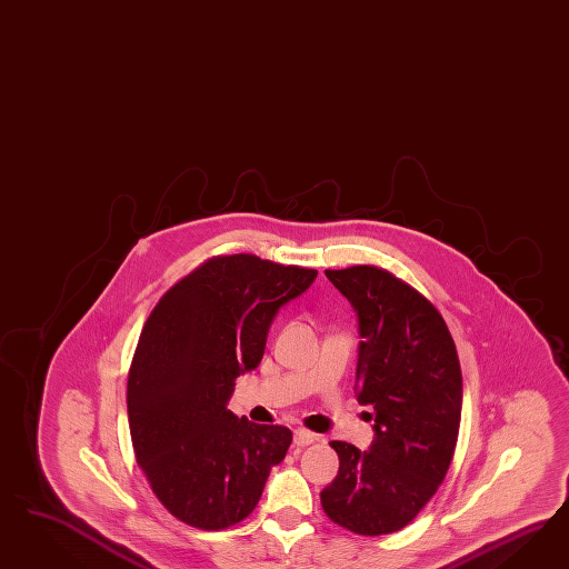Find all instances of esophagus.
Listing matches in <instances>:
<instances>
[{"instance_id":"obj_1","label":"esophagus","mask_w":569,"mask_h":569,"mask_svg":"<svg viewBox=\"0 0 569 569\" xmlns=\"http://www.w3.org/2000/svg\"><path fill=\"white\" fill-rule=\"evenodd\" d=\"M315 440H317V433H312V431L305 430V428L293 430V445L296 447H309Z\"/></svg>"}]
</instances>
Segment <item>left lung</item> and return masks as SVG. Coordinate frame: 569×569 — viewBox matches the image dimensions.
Returning <instances> with one entry per match:
<instances>
[{"label": "left lung", "mask_w": 569, "mask_h": 569, "mask_svg": "<svg viewBox=\"0 0 569 569\" xmlns=\"http://www.w3.org/2000/svg\"><path fill=\"white\" fill-rule=\"evenodd\" d=\"M359 317L357 398L373 407L369 450L333 440L329 519L362 536L398 532L436 495L452 461L463 402L457 348L442 315L398 277L357 264L326 271Z\"/></svg>", "instance_id": "1"}]
</instances>
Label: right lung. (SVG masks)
<instances>
[{
	"label": "right lung",
	"mask_w": 569,
	"mask_h": 569,
	"mask_svg": "<svg viewBox=\"0 0 569 569\" xmlns=\"http://www.w3.org/2000/svg\"><path fill=\"white\" fill-rule=\"evenodd\" d=\"M317 271L254 254L214 257L177 281L141 329L127 381L138 466L171 516L224 530L250 516L292 431L227 409L259 367L277 310Z\"/></svg>",
	"instance_id": "add662e5"
}]
</instances>
